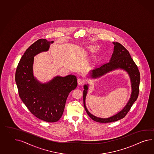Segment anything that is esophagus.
I'll list each match as a JSON object with an SVG mask.
<instances>
[{
	"mask_svg": "<svg viewBox=\"0 0 154 154\" xmlns=\"http://www.w3.org/2000/svg\"><path fill=\"white\" fill-rule=\"evenodd\" d=\"M77 82H78V85H82L85 82V81H84V79H81V78H79L77 79Z\"/></svg>",
	"mask_w": 154,
	"mask_h": 154,
	"instance_id": "1",
	"label": "esophagus"
}]
</instances>
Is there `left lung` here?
Segmentation results:
<instances>
[{"mask_svg": "<svg viewBox=\"0 0 154 154\" xmlns=\"http://www.w3.org/2000/svg\"><path fill=\"white\" fill-rule=\"evenodd\" d=\"M114 49L110 61L102 64L99 67L95 68L90 72V76L92 79H96L106 74L109 72L117 68H122L128 72L131 81L132 93L131 98L124 109L116 115L107 119H102L94 116L88 112L85 105V99L88 90V86H84L83 91V105L87 115L91 119L100 123H109L121 120L126 116L130 110L132 106L138 97L140 75L137 65L132 60L129 52L120 43L113 42Z\"/></svg>", "mask_w": 154, "mask_h": 154, "instance_id": "left-lung-1", "label": "left lung"}]
</instances>
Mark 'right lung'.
Here are the masks:
<instances>
[{
    "label": "right lung",
    "mask_w": 154,
    "mask_h": 154,
    "mask_svg": "<svg viewBox=\"0 0 154 154\" xmlns=\"http://www.w3.org/2000/svg\"><path fill=\"white\" fill-rule=\"evenodd\" d=\"M49 42L39 39L26 49L15 72V82L23 102L34 116L48 122L60 120L63 113L68 96L77 86L74 75L57 76L51 81L42 84L33 75L34 56L49 49Z\"/></svg>",
    "instance_id": "right-lung-1"
}]
</instances>
